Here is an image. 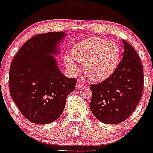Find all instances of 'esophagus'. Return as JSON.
Segmentation results:
<instances>
[{
  "label": "esophagus",
  "instance_id": "obj_1",
  "mask_svg": "<svg viewBox=\"0 0 153 153\" xmlns=\"http://www.w3.org/2000/svg\"><path fill=\"white\" fill-rule=\"evenodd\" d=\"M76 87L77 89L82 88V87H83V83L81 80H78L77 83H76Z\"/></svg>",
  "mask_w": 153,
  "mask_h": 153
}]
</instances>
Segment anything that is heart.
Segmentation results:
<instances>
[{"label":"heart","instance_id":"1","mask_svg":"<svg viewBox=\"0 0 153 153\" xmlns=\"http://www.w3.org/2000/svg\"><path fill=\"white\" fill-rule=\"evenodd\" d=\"M70 53V56L64 57L67 68L74 72L77 71L78 67L74 60L84 64L85 74L93 81H102L110 76L120 59V49L117 43L106 42L97 36L88 37L76 44Z\"/></svg>","mask_w":153,"mask_h":153}]
</instances>
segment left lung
<instances>
[{
	"label": "left lung",
	"mask_w": 153,
	"mask_h": 153,
	"mask_svg": "<svg viewBox=\"0 0 153 153\" xmlns=\"http://www.w3.org/2000/svg\"><path fill=\"white\" fill-rule=\"evenodd\" d=\"M123 43V60L106 80L90 86V109L94 117L106 124L123 122L134 112L142 97L143 69L133 47Z\"/></svg>",
	"instance_id": "obj_1"
}]
</instances>
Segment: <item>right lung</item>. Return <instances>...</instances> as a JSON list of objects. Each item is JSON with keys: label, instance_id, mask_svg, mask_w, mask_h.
<instances>
[{"label": "right lung", "instance_id": "right-lung-1", "mask_svg": "<svg viewBox=\"0 0 153 153\" xmlns=\"http://www.w3.org/2000/svg\"><path fill=\"white\" fill-rule=\"evenodd\" d=\"M64 32L36 35L21 47L10 65V96L21 114L36 124H48L60 117L67 96L76 81L63 75L56 58Z\"/></svg>", "mask_w": 153, "mask_h": 153}]
</instances>
